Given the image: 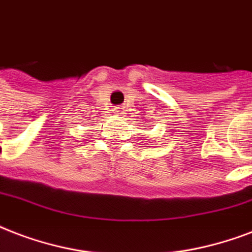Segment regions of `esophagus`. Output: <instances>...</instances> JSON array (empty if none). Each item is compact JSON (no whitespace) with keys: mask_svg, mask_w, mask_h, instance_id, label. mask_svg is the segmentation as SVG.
I'll use <instances>...</instances> for the list:
<instances>
[{"mask_svg":"<svg viewBox=\"0 0 252 252\" xmlns=\"http://www.w3.org/2000/svg\"><path fill=\"white\" fill-rule=\"evenodd\" d=\"M122 112H124V108H122V106H117V108H114V113H116V114H122Z\"/></svg>","mask_w":252,"mask_h":252,"instance_id":"34e87169","label":"esophagus"}]
</instances>
